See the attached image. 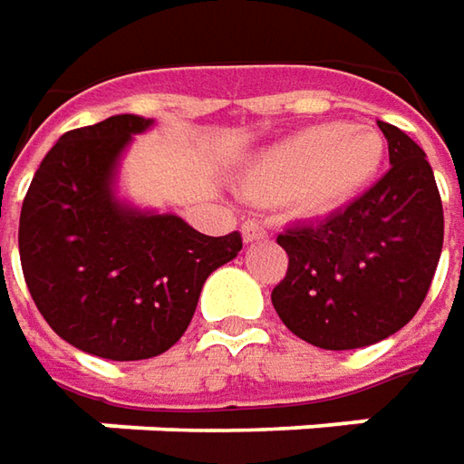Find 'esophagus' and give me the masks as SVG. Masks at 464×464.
I'll use <instances>...</instances> for the list:
<instances>
[{
    "mask_svg": "<svg viewBox=\"0 0 464 464\" xmlns=\"http://www.w3.org/2000/svg\"><path fill=\"white\" fill-rule=\"evenodd\" d=\"M241 236H244V241H246V244H254V241H262V238H266V228H264L259 220H246V223L241 226Z\"/></svg>",
    "mask_w": 464,
    "mask_h": 464,
    "instance_id": "34e87169",
    "label": "esophagus"
}]
</instances>
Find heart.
<instances>
[{
    "mask_svg": "<svg viewBox=\"0 0 464 464\" xmlns=\"http://www.w3.org/2000/svg\"><path fill=\"white\" fill-rule=\"evenodd\" d=\"M385 138L370 125L324 122L264 149L246 169L254 189L295 198L311 216L342 210L377 177Z\"/></svg>",
    "mask_w": 464,
    "mask_h": 464,
    "instance_id": "1",
    "label": "heart"
}]
</instances>
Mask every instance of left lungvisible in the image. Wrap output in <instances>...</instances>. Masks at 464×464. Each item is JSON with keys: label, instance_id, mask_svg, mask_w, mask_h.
I'll return each mask as SVG.
<instances>
[{"label": "left lung", "instance_id": "1", "mask_svg": "<svg viewBox=\"0 0 464 464\" xmlns=\"http://www.w3.org/2000/svg\"><path fill=\"white\" fill-rule=\"evenodd\" d=\"M377 125L391 171L343 210L277 236L290 264L272 305L318 349H362L401 331L440 264L444 213L426 153L391 122Z\"/></svg>", "mask_w": 464, "mask_h": 464}]
</instances>
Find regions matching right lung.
I'll use <instances>...</instances> for the list:
<instances>
[{
  "instance_id": "1",
  "label": "right lung",
  "mask_w": 464,
  "mask_h": 464,
  "mask_svg": "<svg viewBox=\"0 0 464 464\" xmlns=\"http://www.w3.org/2000/svg\"><path fill=\"white\" fill-rule=\"evenodd\" d=\"M151 118L112 115L58 138L20 213V262L38 311L63 342L115 362L151 360L182 339L202 285L241 251L174 213L118 195L122 153Z\"/></svg>"
}]
</instances>
